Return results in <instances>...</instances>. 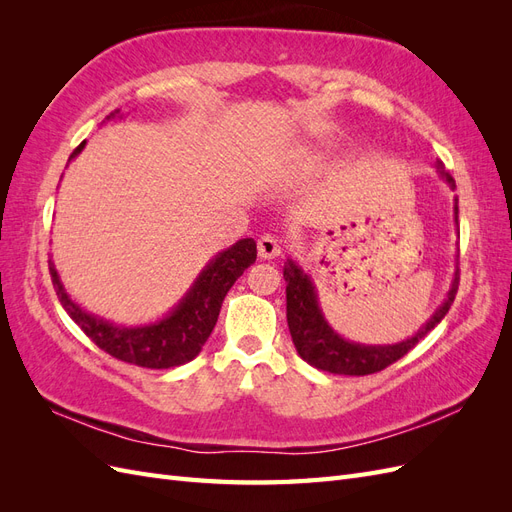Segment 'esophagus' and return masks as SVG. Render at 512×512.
<instances>
[{"mask_svg":"<svg viewBox=\"0 0 512 512\" xmlns=\"http://www.w3.org/2000/svg\"><path fill=\"white\" fill-rule=\"evenodd\" d=\"M282 252V245H280V239L273 237V235H262L258 239V256L265 258V260H271L275 256H280Z\"/></svg>","mask_w":512,"mask_h":512,"instance_id":"obj_1","label":"esophagus"}]
</instances>
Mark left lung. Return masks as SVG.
Returning <instances> with one entry per match:
<instances>
[{"label":"left lung","instance_id":"8db88e82","mask_svg":"<svg viewBox=\"0 0 512 512\" xmlns=\"http://www.w3.org/2000/svg\"><path fill=\"white\" fill-rule=\"evenodd\" d=\"M438 175L455 190V179L446 173L444 164L436 162ZM455 224L459 228V207L455 200ZM284 280H286V318L288 329L292 335V344L297 348L299 356L312 367L329 371V374H342V376H367L382 371L384 367L393 365L401 356L408 354L421 339L436 327V324L446 316L451 309L455 294L459 288V269L455 271L453 286L448 290L444 303L436 309V314L429 318L425 327L418 331L414 337L399 342L393 346H363L348 342V339L339 337L329 322L324 320L316 288L309 280V275L294 260L284 262Z\"/></svg>","mask_w":512,"mask_h":512}]
</instances>
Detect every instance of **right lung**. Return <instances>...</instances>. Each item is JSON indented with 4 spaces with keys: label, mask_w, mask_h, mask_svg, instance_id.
Instances as JSON below:
<instances>
[{
    "label": "right lung",
    "mask_w": 512,
    "mask_h": 512,
    "mask_svg": "<svg viewBox=\"0 0 512 512\" xmlns=\"http://www.w3.org/2000/svg\"><path fill=\"white\" fill-rule=\"evenodd\" d=\"M119 111L106 119H115ZM85 141L72 151L68 162H72L83 151ZM256 241L241 239L228 250L220 252L196 277L194 286L185 292V297L166 318L145 324V327H117L98 316L87 314L76 305L64 290L53 260H49V271L53 288L70 318L79 324L81 331L98 348L108 352L123 363H132L147 369H168L192 361L203 350L215 322H218L222 301L243 271L254 265Z\"/></svg>",
    "instance_id": "1"
}]
</instances>
